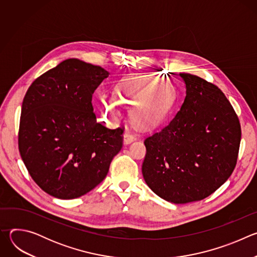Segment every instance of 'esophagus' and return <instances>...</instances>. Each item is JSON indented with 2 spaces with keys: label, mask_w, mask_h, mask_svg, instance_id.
I'll return each mask as SVG.
<instances>
[{
  "label": "esophagus",
  "mask_w": 257,
  "mask_h": 257,
  "mask_svg": "<svg viewBox=\"0 0 257 257\" xmlns=\"http://www.w3.org/2000/svg\"><path fill=\"white\" fill-rule=\"evenodd\" d=\"M135 139H136V134L132 133L131 130H127V131L124 133V143H125V144L131 143V142L134 141Z\"/></svg>",
  "instance_id": "obj_1"
}]
</instances>
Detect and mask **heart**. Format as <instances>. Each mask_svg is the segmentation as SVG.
<instances>
[{"label": "heart", "instance_id": "heart-1", "mask_svg": "<svg viewBox=\"0 0 257 257\" xmlns=\"http://www.w3.org/2000/svg\"><path fill=\"white\" fill-rule=\"evenodd\" d=\"M166 81L158 76H128L116 86L117 99L101 96L97 101L100 114L109 121L120 116V103L131 106L132 117L142 124L160 122L170 111L173 95Z\"/></svg>", "mask_w": 257, "mask_h": 257}]
</instances>
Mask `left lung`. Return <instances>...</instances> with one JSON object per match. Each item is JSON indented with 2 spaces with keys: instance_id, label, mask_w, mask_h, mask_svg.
<instances>
[{
  "instance_id": "obj_1",
  "label": "left lung",
  "mask_w": 257,
  "mask_h": 257,
  "mask_svg": "<svg viewBox=\"0 0 257 257\" xmlns=\"http://www.w3.org/2000/svg\"><path fill=\"white\" fill-rule=\"evenodd\" d=\"M186 97L174 119L144 140L142 175L149 187L173 203L204 199L232 175L241 126L223 91L205 79L180 73Z\"/></svg>"
}]
</instances>
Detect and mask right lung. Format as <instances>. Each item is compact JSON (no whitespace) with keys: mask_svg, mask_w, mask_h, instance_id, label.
Returning a JSON list of instances; mask_svg holds the SVG:
<instances>
[{"mask_svg":"<svg viewBox=\"0 0 257 257\" xmlns=\"http://www.w3.org/2000/svg\"><path fill=\"white\" fill-rule=\"evenodd\" d=\"M107 76L99 66L68 59L36 78L23 98L20 156L33 181L54 197L92 190L122 149L124 128L97 123L91 103Z\"/></svg>","mask_w":257,"mask_h":257,"instance_id":"right-lung-1","label":"right lung"}]
</instances>
